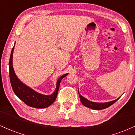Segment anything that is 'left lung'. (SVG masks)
<instances>
[{"mask_svg": "<svg viewBox=\"0 0 135 135\" xmlns=\"http://www.w3.org/2000/svg\"><path fill=\"white\" fill-rule=\"evenodd\" d=\"M79 92V91H78ZM79 94L80 100L81 103L84 105V106L87 107H89L90 108H92V109L94 110H102V109H105V108H108V107L111 106L112 104H114V103L116 101H117L118 99L117 100H114V101L107 102V103H95V102H93L91 101H89V100H87L86 98H85L84 97H83V96L81 95L79 92Z\"/></svg>", "mask_w": 135, "mask_h": 135, "instance_id": "1", "label": "left lung"}]
</instances>
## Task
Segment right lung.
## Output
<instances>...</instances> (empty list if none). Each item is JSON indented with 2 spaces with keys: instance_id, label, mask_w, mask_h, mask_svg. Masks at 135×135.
Here are the masks:
<instances>
[{
  "instance_id": "add662e5",
  "label": "right lung",
  "mask_w": 135,
  "mask_h": 135,
  "mask_svg": "<svg viewBox=\"0 0 135 135\" xmlns=\"http://www.w3.org/2000/svg\"><path fill=\"white\" fill-rule=\"evenodd\" d=\"M14 47L11 52L10 59H9V77L12 88L16 95L20 100L28 106L36 108H46L51 105L55 101L58 94L59 87H60L61 80L68 74H64L58 79L56 83V88L55 92L51 95H44L36 91H33L28 86L21 83L15 75L13 67V54Z\"/></svg>"
}]
</instances>
